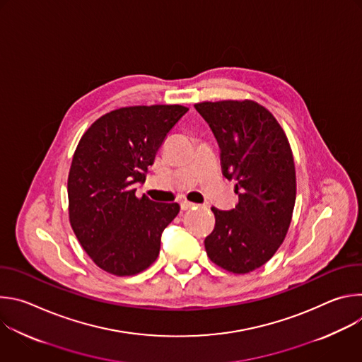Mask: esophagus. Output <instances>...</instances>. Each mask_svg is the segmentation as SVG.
Instances as JSON below:
<instances>
[{"label": "esophagus", "instance_id": "esophagus-1", "mask_svg": "<svg viewBox=\"0 0 362 362\" xmlns=\"http://www.w3.org/2000/svg\"><path fill=\"white\" fill-rule=\"evenodd\" d=\"M194 206H197V204H196V203H192V202H189V200H182V202H180V208H182L183 211L193 209Z\"/></svg>", "mask_w": 362, "mask_h": 362}]
</instances>
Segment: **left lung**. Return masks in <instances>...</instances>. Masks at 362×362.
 <instances>
[{
  "mask_svg": "<svg viewBox=\"0 0 362 362\" xmlns=\"http://www.w3.org/2000/svg\"><path fill=\"white\" fill-rule=\"evenodd\" d=\"M221 147L222 173L235 180L239 202L212 208L215 229L204 239L209 259L232 274L265 265L282 245L296 197L288 137L274 115L253 100L196 103Z\"/></svg>",
  "mask_w": 362,
  "mask_h": 362,
  "instance_id": "obj_1",
  "label": "left lung"
}]
</instances>
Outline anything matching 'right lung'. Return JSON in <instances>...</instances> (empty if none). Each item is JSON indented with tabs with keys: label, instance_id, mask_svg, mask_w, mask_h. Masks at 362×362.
<instances>
[{
	"label": "right lung",
	"instance_id": "add662e5",
	"mask_svg": "<svg viewBox=\"0 0 362 362\" xmlns=\"http://www.w3.org/2000/svg\"><path fill=\"white\" fill-rule=\"evenodd\" d=\"M189 109L180 105L130 106L97 119L81 136L70 166V225L103 271L130 276L158 259L160 236L177 216V203H158L134 186L168 133Z\"/></svg>",
	"mask_w": 362,
	"mask_h": 362
}]
</instances>
